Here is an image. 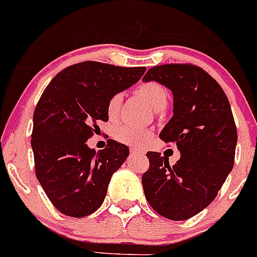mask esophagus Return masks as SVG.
Wrapping results in <instances>:
<instances>
[{
  "mask_svg": "<svg viewBox=\"0 0 257 257\" xmlns=\"http://www.w3.org/2000/svg\"><path fill=\"white\" fill-rule=\"evenodd\" d=\"M131 153L135 155H140V154H144V152L142 150H140V149L137 148H131Z\"/></svg>",
  "mask_w": 257,
  "mask_h": 257,
  "instance_id": "esophagus-1",
  "label": "esophagus"
}]
</instances>
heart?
<instances>
[{"label": "heart", "mask_w": 257, "mask_h": 257, "mask_svg": "<svg viewBox=\"0 0 257 257\" xmlns=\"http://www.w3.org/2000/svg\"><path fill=\"white\" fill-rule=\"evenodd\" d=\"M137 94L141 96L146 103H148L153 109L159 111V109L165 108L169 100V94L161 83L154 81L144 82L142 85L137 88ZM121 103V94H115L112 96L108 103V112L109 115L116 113ZM152 133L146 128H140V126H133V125H122L116 131V139L118 141L128 144L132 146H144L146 142L150 140Z\"/></svg>", "instance_id": "b5f03b06"}]
</instances>
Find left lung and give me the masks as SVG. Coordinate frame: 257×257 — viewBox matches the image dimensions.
Listing matches in <instances>:
<instances>
[{
  "mask_svg": "<svg viewBox=\"0 0 257 257\" xmlns=\"http://www.w3.org/2000/svg\"><path fill=\"white\" fill-rule=\"evenodd\" d=\"M142 81H155L174 95V115L159 133L176 144L180 159L149 152L142 175L148 202L174 221L188 219L210 204L234 166L238 133L231 107L221 86L205 70L189 64L149 69Z\"/></svg>",
  "mask_w": 257,
  "mask_h": 257,
  "instance_id": "1",
  "label": "left lung"
}]
</instances>
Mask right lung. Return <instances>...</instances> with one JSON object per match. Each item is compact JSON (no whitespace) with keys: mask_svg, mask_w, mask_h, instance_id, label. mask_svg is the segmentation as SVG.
I'll use <instances>...</instances> for the list:
<instances>
[{"mask_svg":"<svg viewBox=\"0 0 257 257\" xmlns=\"http://www.w3.org/2000/svg\"><path fill=\"white\" fill-rule=\"evenodd\" d=\"M146 68L85 61L52 79L34 111L31 148L39 183L59 212L81 218L104 201L113 172L128 158L124 144L108 140L95 152L87 140L108 121L115 94L139 81Z\"/></svg>","mask_w":257,"mask_h":257,"instance_id":"obj_1","label":"right lung"}]
</instances>
